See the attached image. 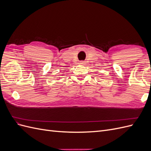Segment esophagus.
I'll return each mask as SVG.
<instances>
[{
	"mask_svg": "<svg viewBox=\"0 0 151 151\" xmlns=\"http://www.w3.org/2000/svg\"><path fill=\"white\" fill-rule=\"evenodd\" d=\"M84 63H85L84 61H81V62H80L81 64H84Z\"/></svg>",
	"mask_w": 151,
	"mask_h": 151,
	"instance_id": "esophagus-1",
	"label": "esophagus"
}]
</instances>
